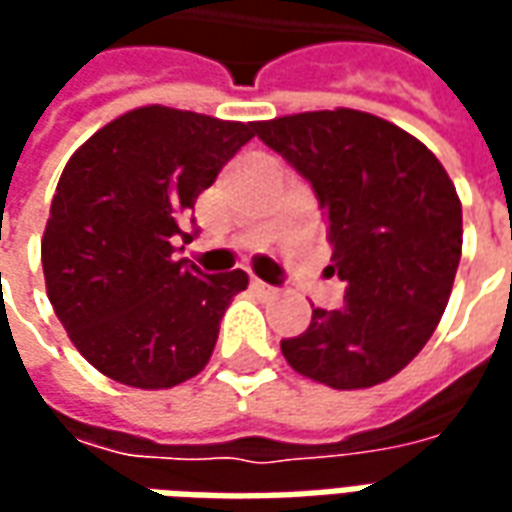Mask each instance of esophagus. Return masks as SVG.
<instances>
[{"label": "esophagus", "mask_w": 512, "mask_h": 512, "mask_svg": "<svg viewBox=\"0 0 512 512\" xmlns=\"http://www.w3.org/2000/svg\"><path fill=\"white\" fill-rule=\"evenodd\" d=\"M252 290H257L260 296H277V288L274 285H268L263 279H252Z\"/></svg>", "instance_id": "esophagus-1"}]
</instances>
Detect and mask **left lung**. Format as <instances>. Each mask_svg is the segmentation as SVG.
Segmentation results:
<instances>
[{
	"label": "left lung",
	"mask_w": 512,
	"mask_h": 512,
	"mask_svg": "<svg viewBox=\"0 0 512 512\" xmlns=\"http://www.w3.org/2000/svg\"><path fill=\"white\" fill-rule=\"evenodd\" d=\"M310 180L329 222L340 310H312L282 340L288 365L332 389H367L422 351L450 301L463 216L450 175L419 139L381 117L334 109L255 123Z\"/></svg>",
	"instance_id": "1"
}]
</instances>
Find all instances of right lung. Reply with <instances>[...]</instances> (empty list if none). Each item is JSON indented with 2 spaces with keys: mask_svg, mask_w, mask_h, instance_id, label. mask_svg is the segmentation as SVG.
I'll list each match as a JSON object with an SVG mask.
<instances>
[{
  "mask_svg": "<svg viewBox=\"0 0 512 512\" xmlns=\"http://www.w3.org/2000/svg\"><path fill=\"white\" fill-rule=\"evenodd\" d=\"M252 136L255 123L142 106L62 169L40 244L46 293L79 354L112 381L167 389L208 365L249 277L202 274L175 260V244H191L200 191Z\"/></svg>",
  "mask_w": 512,
  "mask_h": 512,
  "instance_id": "add662e5",
  "label": "right lung"
}]
</instances>
